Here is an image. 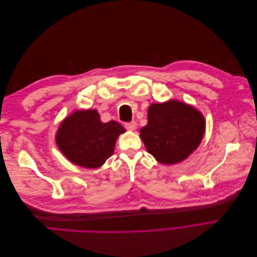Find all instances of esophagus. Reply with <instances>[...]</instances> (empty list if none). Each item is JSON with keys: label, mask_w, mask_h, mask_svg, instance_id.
Masks as SVG:
<instances>
[{"label": "esophagus", "mask_w": 257, "mask_h": 257, "mask_svg": "<svg viewBox=\"0 0 257 257\" xmlns=\"http://www.w3.org/2000/svg\"><path fill=\"white\" fill-rule=\"evenodd\" d=\"M136 127H137V123L135 121H132V122L125 124V128L127 131H135Z\"/></svg>", "instance_id": "esophagus-1"}]
</instances>
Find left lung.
Here are the masks:
<instances>
[{
    "instance_id": "obj_1",
    "label": "left lung",
    "mask_w": 257,
    "mask_h": 257,
    "mask_svg": "<svg viewBox=\"0 0 257 257\" xmlns=\"http://www.w3.org/2000/svg\"><path fill=\"white\" fill-rule=\"evenodd\" d=\"M204 115L180 100L151 104L148 123L141 128L146 149L162 164L184 161L197 149L205 134Z\"/></svg>"
}]
</instances>
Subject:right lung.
<instances>
[{
    "label": "right lung",
    "instance_id": "right-lung-1",
    "mask_svg": "<svg viewBox=\"0 0 257 257\" xmlns=\"http://www.w3.org/2000/svg\"><path fill=\"white\" fill-rule=\"evenodd\" d=\"M125 130L115 121L103 123L96 109L76 110L61 122L56 135L60 151L84 168H98L110 158Z\"/></svg>",
    "mask_w": 257,
    "mask_h": 257
}]
</instances>
